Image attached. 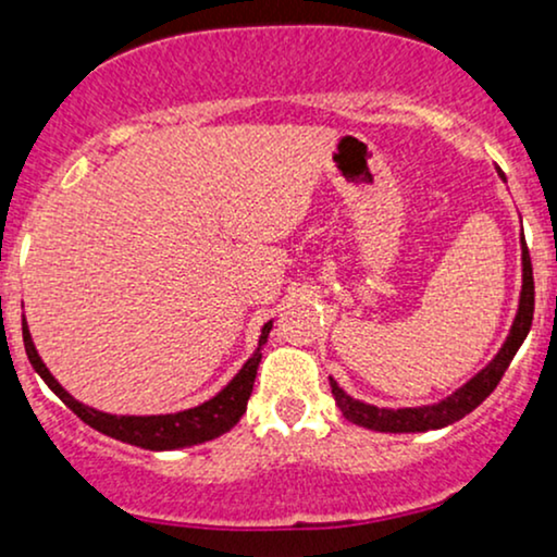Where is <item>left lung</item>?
Instances as JSON below:
<instances>
[{"instance_id": "8db88e82", "label": "left lung", "mask_w": 557, "mask_h": 557, "mask_svg": "<svg viewBox=\"0 0 557 557\" xmlns=\"http://www.w3.org/2000/svg\"><path fill=\"white\" fill-rule=\"evenodd\" d=\"M523 248V285H521V304L519 314H516L513 327H510V335L500 354L492 359L487 367L479 372L474 380H469L461 389L450 395V398L434 403V406L424 408H376L369 406V403L354 400L350 395H345L341 387H337L335 380H330L332 395H335L337 408L343 411V417L354 424L367 426V430L376 432H426V430H440V426L453 424V421L463 419L466 413H471L482 400H487V395L500 385L505 369L513 361L516 350L521 348L523 337L529 335V327H532L534 319V274H532V259H529L527 243H521Z\"/></svg>"}]
</instances>
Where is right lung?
<instances>
[{
  "instance_id": "add662e5",
  "label": "right lung",
  "mask_w": 557,
  "mask_h": 557,
  "mask_svg": "<svg viewBox=\"0 0 557 557\" xmlns=\"http://www.w3.org/2000/svg\"><path fill=\"white\" fill-rule=\"evenodd\" d=\"M270 330H272V322H267L264 327H261L257 354L243 363L240 372L233 376V382H230L220 395H214L212 400L201 403V406L188 408V411L164 413V417H112V413L83 406V403L75 400L67 389H62L60 382L49 374V369L44 367L41 359H38L25 319H23V343H25V354H28V361L34 363L38 376H41V380L52 387L57 398L65 403L70 411H73L81 421H86L88 426H94V430L107 434V437L120 440V443L146 447V450H175V447L207 443V440L220 437V434L230 432L235 424H238L243 413H246V403L251 398L253 380H257V369L261 361V348H264Z\"/></svg>"
}]
</instances>
